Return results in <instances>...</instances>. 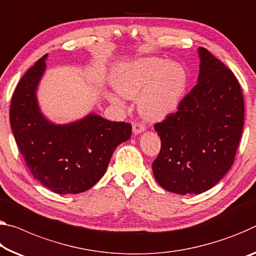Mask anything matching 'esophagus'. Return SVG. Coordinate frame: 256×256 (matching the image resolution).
<instances>
[{
	"label": "esophagus",
	"mask_w": 256,
	"mask_h": 256,
	"mask_svg": "<svg viewBox=\"0 0 256 256\" xmlns=\"http://www.w3.org/2000/svg\"><path fill=\"white\" fill-rule=\"evenodd\" d=\"M144 131H146L144 124H142V123H134V124H133V133H134L136 136L140 134V133H142Z\"/></svg>",
	"instance_id": "esophagus-1"
}]
</instances>
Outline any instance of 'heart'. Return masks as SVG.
<instances>
[{
    "label": "heart",
    "instance_id": "b5f03b06",
    "mask_svg": "<svg viewBox=\"0 0 256 256\" xmlns=\"http://www.w3.org/2000/svg\"><path fill=\"white\" fill-rule=\"evenodd\" d=\"M117 92L130 99H138L139 110L148 120H162L180 106L188 86V74L182 64L160 56H144L118 64L112 72ZM109 98L122 102L118 93Z\"/></svg>",
    "mask_w": 256,
    "mask_h": 256
}]
</instances>
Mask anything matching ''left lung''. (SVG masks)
I'll list each match as a JSON object with an SVG mask.
<instances>
[{
  "label": "left lung",
  "instance_id": "8db88e82",
  "mask_svg": "<svg viewBox=\"0 0 256 256\" xmlns=\"http://www.w3.org/2000/svg\"><path fill=\"white\" fill-rule=\"evenodd\" d=\"M197 84L155 131L160 136L154 160L157 184L180 194L216 186L234 164L244 126V98L234 72L204 48H198Z\"/></svg>",
  "mask_w": 256,
  "mask_h": 256
}]
</instances>
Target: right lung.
Wrapping results in <instances>:
<instances>
[{
  "mask_svg": "<svg viewBox=\"0 0 256 256\" xmlns=\"http://www.w3.org/2000/svg\"><path fill=\"white\" fill-rule=\"evenodd\" d=\"M46 58L36 62L16 88L11 128L27 168L40 184L59 194H80L104 176L114 150L130 139L132 126L94 112L68 124L48 120L36 96Z\"/></svg>",
  "mask_w": 256,
  "mask_h": 256,
  "instance_id": "right-lung-1",
  "label": "right lung"
}]
</instances>
